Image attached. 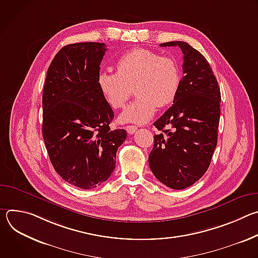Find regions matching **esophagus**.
<instances>
[{"label": "esophagus", "mask_w": 258, "mask_h": 258, "mask_svg": "<svg viewBox=\"0 0 258 258\" xmlns=\"http://www.w3.org/2000/svg\"><path fill=\"white\" fill-rule=\"evenodd\" d=\"M125 130H126L127 134H130V135H134V134L137 132L138 127H137V126H135V125H126V126H125Z\"/></svg>", "instance_id": "esophagus-1"}]
</instances>
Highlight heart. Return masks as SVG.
<instances>
[{
    "instance_id": "heart-1",
    "label": "heart",
    "mask_w": 258,
    "mask_h": 258,
    "mask_svg": "<svg viewBox=\"0 0 258 258\" xmlns=\"http://www.w3.org/2000/svg\"><path fill=\"white\" fill-rule=\"evenodd\" d=\"M117 72L103 70L98 76L99 88L114 109L125 106L135 87L136 99L120 114L121 122L146 123L156 108L170 104L180 83L176 61L144 48L133 49L117 61Z\"/></svg>"
}]
</instances>
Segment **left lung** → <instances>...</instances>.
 <instances>
[{
  "label": "left lung",
  "instance_id": "left-lung-1",
  "mask_svg": "<svg viewBox=\"0 0 258 258\" xmlns=\"http://www.w3.org/2000/svg\"><path fill=\"white\" fill-rule=\"evenodd\" d=\"M183 54L182 73L173 104L154 122L159 131L149 166L165 186L186 189L206 172L217 144L220 90L205 57L185 42H167Z\"/></svg>",
  "mask_w": 258,
  "mask_h": 258
}]
</instances>
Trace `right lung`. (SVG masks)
Instances as JSON below:
<instances>
[{
  "mask_svg": "<svg viewBox=\"0 0 258 258\" xmlns=\"http://www.w3.org/2000/svg\"><path fill=\"white\" fill-rule=\"evenodd\" d=\"M107 46L77 43L63 47L51 62L43 92V138L51 163L67 182L96 188L115 168L124 130H110L112 108L99 85Z\"/></svg>",
  "mask_w": 258,
  "mask_h": 258,
  "instance_id": "add662e5",
  "label": "right lung"
}]
</instances>
